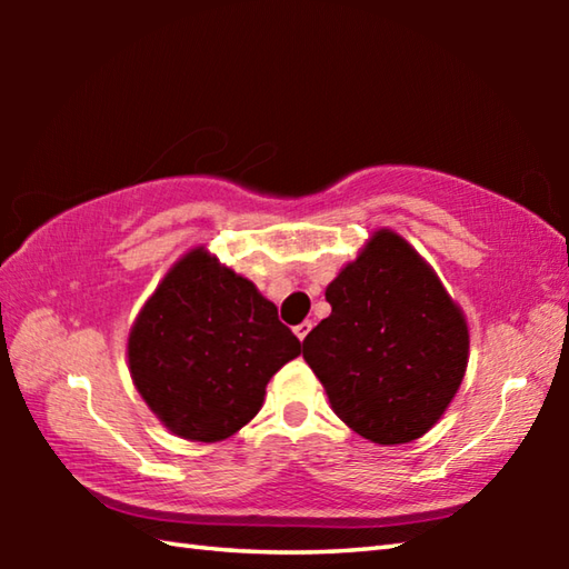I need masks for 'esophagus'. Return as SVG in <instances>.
Segmentation results:
<instances>
[{"label":"esophagus","instance_id":"34e87169","mask_svg":"<svg viewBox=\"0 0 569 569\" xmlns=\"http://www.w3.org/2000/svg\"><path fill=\"white\" fill-rule=\"evenodd\" d=\"M313 329V323L311 321H301V323H298L296 326V336H298V339H306V336H308V331H311Z\"/></svg>","mask_w":569,"mask_h":569}]
</instances>
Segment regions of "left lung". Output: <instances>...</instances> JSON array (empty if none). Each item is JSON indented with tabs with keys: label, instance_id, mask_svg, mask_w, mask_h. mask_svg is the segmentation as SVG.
I'll list each match as a JSON object with an SVG mask.
<instances>
[{
	"label": "left lung",
	"instance_id": "1",
	"mask_svg": "<svg viewBox=\"0 0 569 569\" xmlns=\"http://www.w3.org/2000/svg\"><path fill=\"white\" fill-rule=\"evenodd\" d=\"M331 316L303 339V359L343 423L377 445L435 427L467 371L459 306L407 240L379 230L326 288Z\"/></svg>",
	"mask_w": 569,
	"mask_h": 569
}]
</instances>
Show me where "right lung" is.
Returning a JSON list of instances; mask_svg holds the SVG:
<instances>
[{"mask_svg": "<svg viewBox=\"0 0 569 569\" xmlns=\"http://www.w3.org/2000/svg\"><path fill=\"white\" fill-rule=\"evenodd\" d=\"M301 353L278 308L203 248L170 268L128 341L130 373L182 439L220 441L263 407L266 383Z\"/></svg>", "mask_w": 569, "mask_h": 569, "instance_id": "obj_1", "label": "right lung"}]
</instances>
